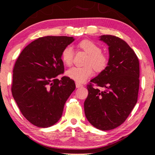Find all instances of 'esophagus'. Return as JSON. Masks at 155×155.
Masks as SVG:
<instances>
[{
  "label": "esophagus",
  "mask_w": 155,
  "mask_h": 155,
  "mask_svg": "<svg viewBox=\"0 0 155 155\" xmlns=\"http://www.w3.org/2000/svg\"><path fill=\"white\" fill-rule=\"evenodd\" d=\"M75 84H76V87H77V88H80V87H83V85H82V84H80V83H78V82H76V83H75Z\"/></svg>",
  "instance_id": "esophagus-1"
}]
</instances>
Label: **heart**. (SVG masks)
Returning a JSON list of instances; mask_svg holds the SVG:
<instances>
[{
  "instance_id": "heart-1",
  "label": "heart",
  "mask_w": 155,
  "mask_h": 155,
  "mask_svg": "<svg viewBox=\"0 0 155 155\" xmlns=\"http://www.w3.org/2000/svg\"><path fill=\"white\" fill-rule=\"evenodd\" d=\"M78 46L88 54L85 62L86 66L82 68L73 67L67 71L66 75L77 82L82 83L92 75L93 68L97 73L105 71L108 66L109 59L106 54L102 52L101 47L91 40H83L78 43ZM73 57L74 51L71 46H67L62 50L61 58L66 66H71L73 64Z\"/></svg>"
}]
</instances>
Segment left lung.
<instances>
[{
  "label": "left lung",
  "mask_w": 155,
  "mask_h": 155,
  "mask_svg": "<svg viewBox=\"0 0 155 155\" xmlns=\"http://www.w3.org/2000/svg\"><path fill=\"white\" fill-rule=\"evenodd\" d=\"M100 40L109 47L108 66L87 85L84 107L91 124L108 131L124 123L137 103L140 68L137 56L124 40L111 35H101Z\"/></svg>",
  "instance_id": "left-lung-1"
}]
</instances>
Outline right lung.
Wrapping results in <instances>:
<instances>
[{
  "instance_id": "add662e5",
  "label": "right lung",
  "mask_w": 155,
  "mask_h": 155,
  "mask_svg": "<svg viewBox=\"0 0 155 155\" xmlns=\"http://www.w3.org/2000/svg\"><path fill=\"white\" fill-rule=\"evenodd\" d=\"M73 41V37L39 38L22 50L15 62L13 98L22 115L35 126L46 128L56 124L75 90V82L70 78H57L64 72L61 51Z\"/></svg>"
}]
</instances>
